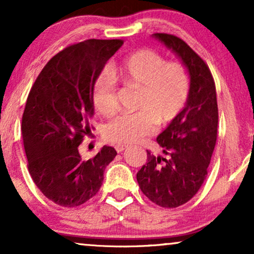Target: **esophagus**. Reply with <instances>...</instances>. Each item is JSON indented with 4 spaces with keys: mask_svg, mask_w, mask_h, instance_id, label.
<instances>
[{
    "mask_svg": "<svg viewBox=\"0 0 254 254\" xmlns=\"http://www.w3.org/2000/svg\"><path fill=\"white\" fill-rule=\"evenodd\" d=\"M127 148H128L127 144H117V145H116V150H117L118 152L124 151L125 149H127Z\"/></svg>",
    "mask_w": 254,
    "mask_h": 254,
    "instance_id": "1",
    "label": "esophagus"
}]
</instances>
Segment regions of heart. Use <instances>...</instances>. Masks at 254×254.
<instances>
[{
  "mask_svg": "<svg viewBox=\"0 0 254 254\" xmlns=\"http://www.w3.org/2000/svg\"><path fill=\"white\" fill-rule=\"evenodd\" d=\"M140 88L138 111L114 118L104 128L106 140L129 144L154 133L159 125L175 121L182 113L190 95V77L180 62H166L151 50H137L127 54L97 76L92 86L96 109L104 117L118 110L117 81Z\"/></svg>",
  "mask_w": 254,
  "mask_h": 254,
  "instance_id": "1",
  "label": "heart"
}]
</instances>
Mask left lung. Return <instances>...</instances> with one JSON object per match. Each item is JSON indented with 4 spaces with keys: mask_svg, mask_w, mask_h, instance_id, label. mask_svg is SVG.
Returning <instances> with one entry per match:
<instances>
[{
    "mask_svg": "<svg viewBox=\"0 0 254 254\" xmlns=\"http://www.w3.org/2000/svg\"><path fill=\"white\" fill-rule=\"evenodd\" d=\"M187 68L190 77L186 105L157 136L163 156L147 150V163L137 172L138 186L152 202L164 208L186 203L208 175L217 138L218 110L214 78L202 59L180 38L154 33Z\"/></svg>",
    "mask_w": 254,
    "mask_h": 254,
    "instance_id": "obj_1",
    "label": "left lung"
}]
</instances>
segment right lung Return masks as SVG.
I'll use <instances>...</instances> for the list:
<instances>
[{"instance_id":"1","label":"right lung","mask_w":254,"mask_h":254,"mask_svg":"<svg viewBox=\"0 0 254 254\" xmlns=\"http://www.w3.org/2000/svg\"><path fill=\"white\" fill-rule=\"evenodd\" d=\"M123 44L89 39L71 45L47 62L31 88L22 119L27 168L41 193L59 206L77 207L95 196L117 156L104 145L85 161L78 145L91 131L93 82Z\"/></svg>"}]
</instances>
